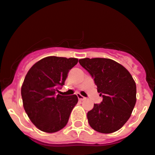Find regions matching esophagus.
<instances>
[{"label":"esophagus","mask_w":155,"mask_h":155,"mask_svg":"<svg viewBox=\"0 0 155 155\" xmlns=\"http://www.w3.org/2000/svg\"><path fill=\"white\" fill-rule=\"evenodd\" d=\"M76 96H77L78 98H79V101H83V100H85L86 99L85 97L82 96H81V95L79 94V93H77V94H76Z\"/></svg>","instance_id":"esophagus-1"}]
</instances>
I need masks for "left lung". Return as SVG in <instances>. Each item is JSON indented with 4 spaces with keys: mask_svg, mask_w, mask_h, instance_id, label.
Returning <instances> with one entry per match:
<instances>
[{
    "mask_svg": "<svg viewBox=\"0 0 155 155\" xmlns=\"http://www.w3.org/2000/svg\"><path fill=\"white\" fill-rule=\"evenodd\" d=\"M79 64L89 72L102 96L100 104L87 113L88 123L101 133L120 130L130 118L136 103V84L128 71L115 61L106 58H84Z\"/></svg>",
    "mask_w": 155,
    "mask_h": 155,
    "instance_id": "1",
    "label": "left lung"
}]
</instances>
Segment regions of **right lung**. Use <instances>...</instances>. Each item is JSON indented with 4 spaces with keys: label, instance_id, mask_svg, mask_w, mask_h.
Here are the masks:
<instances>
[{
    "label": "right lung",
    "instance_id": "right-lung-1",
    "mask_svg": "<svg viewBox=\"0 0 155 155\" xmlns=\"http://www.w3.org/2000/svg\"><path fill=\"white\" fill-rule=\"evenodd\" d=\"M77 62L76 58L47 57L27 73L21 87L23 107L31 121L42 132H58L68 124L78 97L57 93Z\"/></svg>",
    "mask_w": 155,
    "mask_h": 155
}]
</instances>
